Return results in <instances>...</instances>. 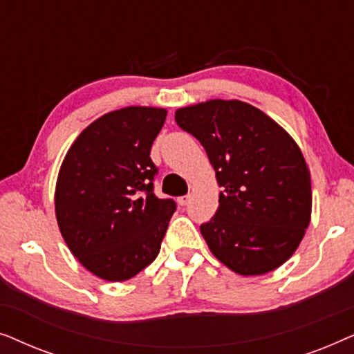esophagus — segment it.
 Returning <instances> with one entry per match:
<instances>
[{
	"label": "esophagus",
	"instance_id": "34e87169",
	"mask_svg": "<svg viewBox=\"0 0 354 354\" xmlns=\"http://www.w3.org/2000/svg\"><path fill=\"white\" fill-rule=\"evenodd\" d=\"M190 195H185V196H180V198H178V205H180V206H187L188 205V201H190Z\"/></svg>",
	"mask_w": 354,
	"mask_h": 354
}]
</instances>
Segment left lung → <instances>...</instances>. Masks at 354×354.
Listing matches in <instances>:
<instances>
[{"label":"left lung","mask_w":354,"mask_h":354,"mask_svg":"<svg viewBox=\"0 0 354 354\" xmlns=\"http://www.w3.org/2000/svg\"><path fill=\"white\" fill-rule=\"evenodd\" d=\"M176 122L203 145L222 187L216 214L200 225L211 253L241 275L282 266L311 219V176L298 145L236 100L182 108Z\"/></svg>","instance_id":"1"}]
</instances>
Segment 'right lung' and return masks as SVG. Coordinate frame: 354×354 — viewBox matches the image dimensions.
Instances as JSON below:
<instances>
[{
	"label": "right lung",
	"instance_id": "obj_1",
	"mask_svg": "<svg viewBox=\"0 0 354 354\" xmlns=\"http://www.w3.org/2000/svg\"><path fill=\"white\" fill-rule=\"evenodd\" d=\"M167 111L129 106L96 119L62 161L56 219L72 254L90 272L124 282L161 250L176 201L154 195L149 158Z\"/></svg>",
	"mask_w": 354,
	"mask_h": 354
}]
</instances>
